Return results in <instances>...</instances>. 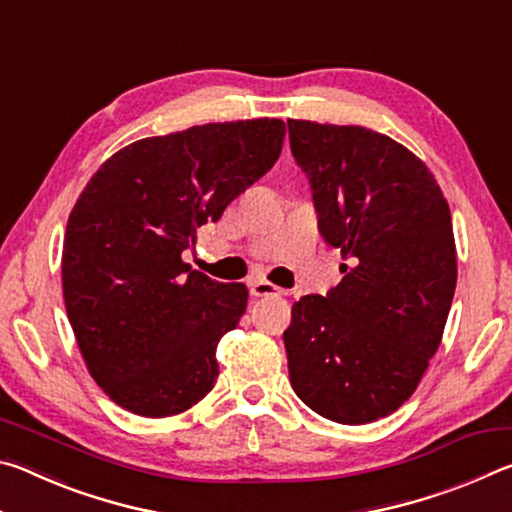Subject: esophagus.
Here are the masks:
<instances>
[{
    "mask_svg": "<svg viewBox=\"0 0 512 512\" xmlns=\"http://www.w3.org/2000/svg\"><path fill=\"white\" fill-rule=\"evenodd\" d=\"M250 293H253L255 298H277V296H282L284 291L266 280H253L250 282Z\"/></svg>",
    "mask_w": 512,
    "mask_h": 512,
    "instance_id": "esophagus-1",
    "label": "esophagus"
}]
</instances>
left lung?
Returning <instances> with one entry per match:
<instances>
[{"label": "left lung", "mask_w": 512, "mask_h": 512, "mask_svg": "<svg viewBox=\"0 0 512 512\" xmlns=\"http://www.w3.org/2000/svg\"><path fill=\"white\" fill-rule=\"evenodd\" d=\"M320 235L343 280L302 296L284 332L289 377L311 411L366 424L400 409L436 354L456 289L452 214L420 158L363 126L289 119Z\"/></svg>", "instance_id": "1"}]
</instances>
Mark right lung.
I'll use <instances>...</instances> for the list:
<instances>
[{
  "instance_id": "obj_1",
  "label": "right lung",
  "mask_w": 512,
  "mask_h": 512,
  "mask_svg": "<svg viewBox=\"0 0 512 512\" xmlns=\"http://www.w3.org/2000/svg\"><path fill=\"white\" fill-rule=\"evenodd\" d=\"M284 133L280 119H250L146 137L83 189L65 230V307L90 375L121 409L167 418L214 388L216 345L248 289L192 271L183 253L273 167Z\"/></svg>"
}]
</instances>
